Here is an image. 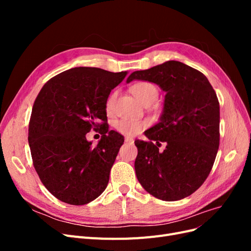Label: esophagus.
Wrapping results in <instances>:
<instances>
[{
  "label": "esophagus",
  "mask_w": 251,
  "mask_h": 251,
  "mask_svg": "<svg viewBox=\"0 0 251 251\" xmlns=\"http://www.w3.org/2000/svg\"><path fill=\"white\" fill-rule=\"evenodd\" d=\"M125 141L127 142V143H133L134 142V139L132 137H128V136H126V137L125 138Z\"/></svg>",
  "instance_id": "1"
}]
</instances>
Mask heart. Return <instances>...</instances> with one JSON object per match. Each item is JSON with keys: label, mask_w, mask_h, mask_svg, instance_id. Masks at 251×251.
<instances>
[{"label": "heart", "mask_w": 251, "mask_h": 251, "mask_svg": "<svg viewBox=\"0 0 251 251\" xmlns=\"http://www.w3.org/2000/svg\"><path fill=\"white\" fill-rule=\"evenodd\" d=\"M132 92L135 95L137 100L142 102L143 104L147 102H154L159 94L158 88L154 85L153 82L150 81H139L132 87ZM116 98V92L112 93L108 100H107V111L111 113L114 108V102H115ZM146 126V124L142 123V121L138 120H131V119H121L116 124L117 131L121 134L125 135H136L139 133L142 127Z\"/></svg>", "instance_id": "obj_1"}]
</instances>
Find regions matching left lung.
<instances>
[{
    "instance_id": "1",
    "label": "left lung",
    "mask_w": 251,
    "mask_h": 251,
    "mask_svg": "<svg viewBox=\"0 0 251 251\" xmlns=\"http://www.w3.org/2000/svg\"><path fill=\"white\" fill-rule=\"evenodd\" d=\"M134 79L157 83L166 93L160 120L144 132L150 141L135 140L136 176L158 199H183L204 183L215 162L220 143L217 94L203 73L177 60L135 71L126 82ZM161 142L167 143L162 152Z\"/></svg>"
}]
</instances>
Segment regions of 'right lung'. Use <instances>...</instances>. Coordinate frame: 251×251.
Segmentation results:
<instances>
[{
	"label": "right lung",
	"instance_id": "obj_1",
	"mask_svg": "<svg viewBox=\"0 0 251 251\" xmlns=\"http://www.w3.org/2000/svg\"><path fill=\"white\" fill-rule=\"evenodd\" d=\"M127 72L77 67L45 83L33 103L28 141L42 183L58 200L83 205L100 196L124 136L110 131L107 100ZM98 130L97 146L85 134Z\"/></svg>",
	"mask_w": 251,
	"mask_h": 251
}]
</instances>
